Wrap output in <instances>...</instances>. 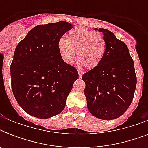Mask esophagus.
<instances>
[{"label":"esophagus","mask_w":148,"mask_h":148,"mask_svg":"<svg viewBox=\"0 0 148 148\" xmlns=\"http://www.w3.org/2000/svg\"><path fill=\"white\" fill-rule=\"evenodd\" d=\"M83 75V72L82 71H78V77L79 78H81V77Z\"/></svg>","instance_id":"esophagus-1"}]
</instances>
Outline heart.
I'll list each match as a JSON object with an SVG mask.
<instances>
[{
	"label": "heart",
	"mask_w": 148,
	"mask_h": 148,
	"mask_svg": "<svg viewBox=\"0 0 148 148\" xmlns=\"http://www.w3.org/2000/svg\"><path fill=\"white\" fill-rule=\"evenodd\" d=\"M105 40L98 32L89 31L79 27L70 31L67 39L60 38L58 41V50L62 60L71 64L77 56V65L79 67L86 66L88 69L97 67L105 53Z\"/></svg>",
	"instance_id": "b5f03b06"
}]
</instances>
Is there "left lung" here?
<instances>
[{"instance_id": "8db88e82", "label": "left lung", "mask_w": 148, "mask_h": 148, "mask_svg": "<svg viewBox=\"0 0 148 148\" xmlns=\"http://www.w3.org/2000/svg\"><path fill=\"white\" fill-rule=\"evenodd\" d=\"M103 34L106 49L97 67L82 76L88 110L101 120L121 117L131 105L137 84L134 64L128 48L107 29L95 28Z\"/></svg>"}]
</instances>
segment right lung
<instances>
[{
  "mask_svg": "<svg viewBox=\"0 0 148 148\" xmlns=\"http://www.w3.org/2000/svg\"><path fill=\"white\" fill-rule=\"evenodd\" d=\"M73 27L67 21L40 24L15 48L10 67L13 94L33 117L46 119L60 114L78 78L76 68L64 62L58 50V40Z\"/></svg>",
  "mask_w": 148,
  "mask_h": 148,
  "instance_id": "obj_1",
  "label": "right lung"
}]
</instances>
